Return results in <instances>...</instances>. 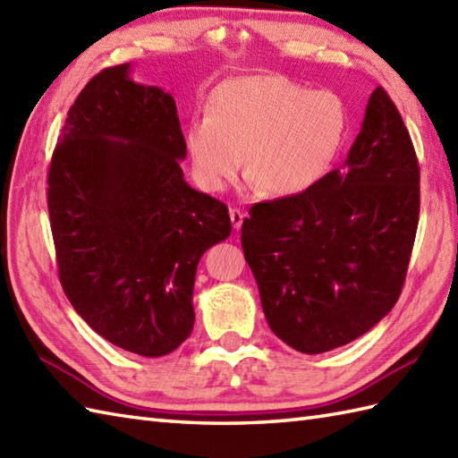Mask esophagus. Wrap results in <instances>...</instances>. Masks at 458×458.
Wrapping results in <instances>:
<instances>
[{
  "mask_svg": "<svg viewBox=\"0 0 458 458\" xmlns=\"http://www.w3.org/2000/svg\"><path fill=\"white\" fill-rule=\"evenodd\" d=\"M244 216H246V214L242 212L240 208H230V220H232V226H234V230L242 228V222H244Z\"/></svg>",
  "mask_w": 458,
  "mask_h": 458,
  "instance_id": "obj_1",
  "label": "esophagus"
}]
</instances>
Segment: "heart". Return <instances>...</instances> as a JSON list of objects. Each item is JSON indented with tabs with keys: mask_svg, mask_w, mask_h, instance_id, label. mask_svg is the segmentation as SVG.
I'll list each match as a JSON object with an SVG mask.
<instances>
[{
	"mask_svg": "<svg viewBox=\"0 0 458 458\" xmlns=\"http://www.w3.org/2000/svg\"><path fill=\"white\" fill-rule=\"evenodd\" d=\"M346 130V108L336 94L251 74L212 92L208 114L189 122L184 145L202 189L222 191L244 165L251 187L289 197L330 169Z\"/></svg>",
	"mask_w": 458,
	"mask_h": 458,
	"instance_id": "heart-1",
	"label": "heart"
}]
</instances>
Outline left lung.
<instances>
[{
	"instance_id": "1",
	"label": "left lung",
	"mask_w": 458,
	"mask_h": 458,
	"mask_svg": "<svg viewBox=\"0 0 458 458\" xmlns=\"http://www.w3.org/2000/svg\"><path fill=\"white\" fill-rule=\"evenodd\" d=\"M420 222V165L384 89L372 92L343 167L258 202L242 248L274 335L303 354L352 343L394 309Z\"/></svg>"
}]
</instances>
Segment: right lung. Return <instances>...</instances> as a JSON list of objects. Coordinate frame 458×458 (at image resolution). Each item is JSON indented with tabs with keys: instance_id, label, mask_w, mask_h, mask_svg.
I'll list each match as a JSON object with an SVG mask.
<instances>
[{
	"instance_id": "add662e5",
	"label": "right lung",
	"mask_w": 458,
	"mask_h": 458,
	"mask_svg": "<svg viewBox=\"0 0 458 458\" xmlns=\"http://www.w3.org/2000/svg\"><path fill=\"white\" fill-rule=\"evenodd\" d=\"M106 68L68 110L48 169L58 277L76 313L128 352L157 358L192 333L204 251L232 232L226 204L194 191L174 98Z\"/></svg>"
}]
</instances>
